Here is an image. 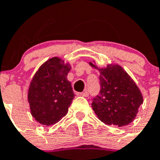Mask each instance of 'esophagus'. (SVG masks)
<instances>
[{
	"label": "esophagus",
	"instance_id": "1",
	"mask_svg": "<svg viewBox=\"0 0 160 160\" xmlns=\"http://www.w3.org/2000/svg\"><path fill=\"white\" fill-rule=\"evenodd\" d=\"M77 95H78V96H82V97H88V92L86 91V92H83L77 93Z\"/></svg>",
	"mask_w": 160,
	"mask_h": 160
}]
</instances>
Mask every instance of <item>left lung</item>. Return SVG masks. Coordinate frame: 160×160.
<instances>
[{
    "instance_id": "8db88e82",
    "label": "left lung",
    "mask_w": 160,
    "mask_h": 160,
    "mask_svg": "<svg viewBox=\"0 0 160 160\" xmlns=\"http://www.w3.org/2000/svg\"><path fill=\"white\" fill-rule=\"evenodd\" d=\"M89 64L100 72V93L92 103L98 118L106 125L118 127L131 123L143 103L140 88L119 64L99 68L95 61Z\"/></svg>"
}]
</instances>
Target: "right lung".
Instances as JSON below:
<instances>
[{"label": "right lung", "mask_w": 160, "mask_h": 160, "mask_svg": "<svg viewBox=\"0 0 160 160\" xmlns=\"http://www.w3.org/2000/svg\"><path fill=\"white\" fill-rule=\"evenodd\" d=\"M69 62L53 57L39 68L28 89L32 116L44 126L54 125L67 115L74 98L72 85L67 78Z\"/></svg>", "instance_id": "right-lung-1"}]
</instances>
